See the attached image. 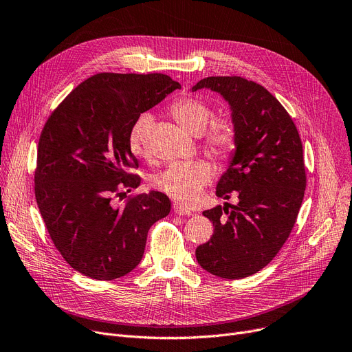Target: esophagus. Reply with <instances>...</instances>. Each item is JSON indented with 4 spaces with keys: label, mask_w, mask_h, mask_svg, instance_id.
I'll return each mask as SVG.
<instances>
[{
    "label": "esophagus",
    "mask_w": 352,
    "mask_h": 352,
    "mask_svg": "<svg viewBox=\"0 0 352 352\" xmlns=\"http://www.w3.org/2000/svg\"><path fill=\"white\" fill-rule=\"evenodd\" d=\"M174 211H175V214H178V215H191V214H192L188 208H186V207L181 206V204H175V206H174Z\"/></svg>",
    "instance_id": "34e87169"
}]
</instances>
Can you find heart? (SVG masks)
Here are the masks:
<instances>
[{"label": "heart", "instance_id": "heart-1", "mask_svg": "<svg viewBox=\"0 0 352 352\" xmlns=\"http://www.w3.org/2000/svg\"><path fill=\"white\" fill-rule=\"evenodd\" d=\"M170 113L187 131L202 137V142L208 153L226 158L235 150L238 141L235 121L227 116L212 118L214 111L206 101L190 96L181 97L171 104ZM153 126V116L142 113L129 131V146L140 158L150 157ZM212 165L206 160L174 162L165 171L154 177L153 186L181 204L192 206L212 178Z\"/></svg>", "mask_w": 352, "mask_h": 352}]
</instances>
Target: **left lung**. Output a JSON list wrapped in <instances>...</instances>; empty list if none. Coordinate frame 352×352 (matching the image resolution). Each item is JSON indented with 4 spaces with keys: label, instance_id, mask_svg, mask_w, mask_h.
I'll return each mask as SVG.
<instances>
[{
    "label": "left lung",
    "instance_id": "8db88e82",
    "mask_svg": "<svg viewBox=\"0 0 352 352\" xmlns=\"http://www.w3.org/2000/svg\"><path fill=\"white\" fill-rule=\"evenodd\" d=\"M201 88L219 92L232 109L236 151L215 194L230 199L234 192L238 204L202 212L214 234L195 256L212 275L239 280L268 265L294 228L307 186L302 142L287 109L263 85L231 76L207 77L192 91Z\"/></svg>",
    "mask_w": 352,
    "mask_h": 352
}]
</instances>
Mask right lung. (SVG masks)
Returning <instances> with one entry per match:
<instances>
[{"mask_svg":"<svg viewBox=\"0 0 352 352\" xmlns=\"http://www.w3.org/2000/svg\"><path fill=\"white\" fill-rule=\"evenodd\" d=\"M177 88L179 82L160 72H100L74 88L43 128L36 204L55 248L89 278L109 281L133 271L151 226L170 214L171 201L162 192H125L141 182L131 173L138 168L131 126Z\"/></svg>","mask_w":352,"mask_h":352,"instance_id":"add662e5","label":"right lung"}]
</instances>
